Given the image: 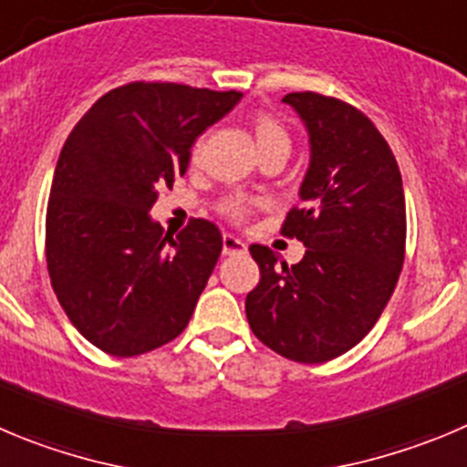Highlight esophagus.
Wrapping results in <instances>:
<instances>
[{
  "mask_svg": "<svg viewBox=\"0 0 467 467\" xmlns=\"http://www.w3.org/2000/svg\"><path fill=\"white\" fill-rule=\"evenodd\" d=\"M222 252H224L226 256H234V254H245L247 252V245L241 241V238L231 236V234H224L222 236Z\"/></svg>",
  "mask_w": 467,
  "mask_h": 467,
  "instance_id": "obj_1",
  "label": "esophagus"
}]
</instances>
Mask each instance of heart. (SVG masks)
<instances>
[{"mask_svg":"<svg viewBox=\"0 0 467 467\" xmlns=\"http://www.w3.org/2000/svg\"><path fill=\"white\" fill-rule=\"evenodd\" d=\"M254 137H256V144H259V150L273 144H288V135L286 130H284V126L277 121V119L270 117V114H256ZM197 155H199V144H194L192 158H197ZM254 206H256L254 199L245 197V194H229V197H224L220 202V211L234 222L245 220Z\"/></svg>","mask_w":467,"mask_h":467,"instance_id":"1","label":"heart"}]
</instances>
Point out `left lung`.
<instances>
[{
    "label": "left lung",
    "instance_id": "8db88e82",
    "mask_svg": "<svg viewBox=\"0 0 467 467\" xmlns=\"http://www.w3.org/2000/svg\"><path fill=\"white\" fill-rule=\"evenodd\" d=\"M309 132L303 208L282 234L307 247L288 268L252 245L261 279L245 312L256 339L293 362L339 358L364 339L392 297L406 252L401 171L379 128L358 108L314 91L286 93Z\"/></svg>",
    "mask_w": 467,
    "mask_h": 467
}]
</instances>
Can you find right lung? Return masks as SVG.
I'll return each mask as SVG.
<instances>
[{"label":"right lung","instance_id":"right-lung-1","mask_svg":"<svg viewBox=\"0 0 467 467\" xmlns=\"http://www.w3.org/2000/svg\"><path fill=\"white\" fill-rule=\"evenodd\" d=\"M241 91L130 82L98 98L57 160L46 215L47 273L66 317L117 358L170 344L190 323L222 252L213 222L164 234L149 211L183 176L194 140Z\"/></svg>","mask_w":467,"mask_h":467}]
</instances>
